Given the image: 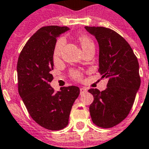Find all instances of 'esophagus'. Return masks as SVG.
I'll list each match as a JSON object with an SVG mask.
<instances>
[{
	"label": "esophagus",
	"mask_w": 149,
	"mask_h": 149,
	"mask_svg": "<svg viewBox=\"0 0 149 149\" xmlns=\"http://www.w3.org/2000/svg\"><path fill=\"white\" fill-rule=\"evenodd\" d=\"M87 91V88H80V94H84V93H85Z\"/></svg>",
	"instance_id": "esophagus-1"
}]
</instances>
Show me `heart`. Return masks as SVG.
<instances>
[{
    "label": "heart",
    "mask_w": 149,
    "mask_h": 149,
    "mask_svg": "<svg viewBox=\"0 0 149 149\" xmlns=\"http://www.w3.org/2000/svg\"><path fill=\"white\" fill-rule=\"evenodd\" d=\"M79 40V42L81 43V46H82L84 51L87 49H88V48L94 46V42H92V40L88 36H80ZM64 42H65V40H64V37H61L56 42L55 49H54V58L55 59L58 58L60 56L61 52L62 49H63V46L64 45ZM72 76L74 79H80L81 77H82V75L78 71H73L72 72Z\"/></svg>",
    "instance_id": "1"
}]
</instances>
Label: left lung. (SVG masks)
I'll list each match as a JSON object with an SVG mask.
<instances>
[{
    "label": "left lung",
    "instance_id": "1",
    "mask_svg": "<svg viewBox=\"0 0 149 149\" xmlns=\"http://www.w3.org/2000/svg\"><path fill=\"white\" fill-rule=\"evenodd\" d=\"M99 44V69L107 88L89 89L94 101L89 111L93 123L103 128L116 126L128 116L140 86L139 63L129 43L104 27L85 26Z\"/></svg>",
    "mask_w": 149,
    "mask_h": 149
}]
</instances>
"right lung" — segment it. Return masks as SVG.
<instances>
[{"label": "right lung", "instance_id": "add662e5", "mask_svg": "<svg viewBox=\"0 0 149 149\" xmlns=\"http://www.w3.org/2000/svg\"><path fill=\"white\" fill-rule=\"evenodd\" d=\"M68 30L57 25L40 28L24 45L18 59L19 95L32 118L48 130H61L68 125L71 109L79 95L77 86L61 88L55 92L50 85L56 38Z\"/></svg>", "mask_w": 149, "mask_h": 149}]
</instances>
